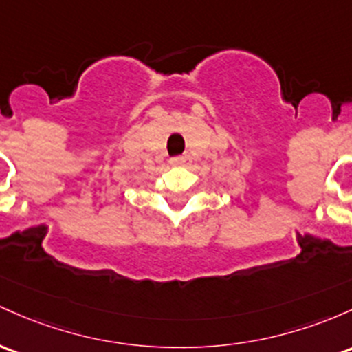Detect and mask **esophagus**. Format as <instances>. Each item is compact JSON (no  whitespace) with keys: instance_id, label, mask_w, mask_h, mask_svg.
I'll return each mask as SVG.
<instances>
[{"instance_id":"obj_1","label":"esophagus","mask_w":352,"mask_h":352,"mask_svg":"<svg viewBox=\"0 0 352 352\" xmlns=\"http://www.w3.org/2000/svg\"><path fill=\"white\" fill-rule=\"evenodd\" d=\"M185 164H187V158L184 157H175L170 160V165H172V167H184Z\"/></svg>"}]
</instances>
